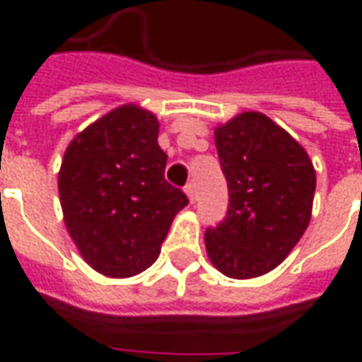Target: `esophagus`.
Here are the masks:
<instances>
[{
	"mask_svg": "<svg viewBox=\"0 0 362 362\" xmlns=\"http://www.w3.org/2000/svg\"><path fill=\"white\" fill-rule=\"evenodd\" d=\"M184 192H186V196H188L189 204H194V202H196V188H194V184H188V186L184 188Z\"/></svg>",
	"mask_w": 362,
	"mask_h": 362,
	"instance_id": "1",
	"label": "esophagus"
}]
</instances>
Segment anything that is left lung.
<instances>
[{
    "mask_svg": "<svg viewBox=\"0 0 362 362\" xmlns=\"http://www.w3.org/2000/svg\"><path fill=\"white\" fill-rule=\"evenodd\" d=\"M215 147L228 211L205 230V250L227 277H259L287 258L308 227L316 170L303 145L262 112L219 124Z\"/></svg>",
    "mask_w": 362,
    "mask_h": 362,
    "instance_id": "obj_1",
    "label": "left lung"
}]
</instances>
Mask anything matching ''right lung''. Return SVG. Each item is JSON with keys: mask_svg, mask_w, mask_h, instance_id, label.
Returning a JSON list of instances; mask_svg holds the SVG:
<instances>
[{"mask_svg": "<svg viewBox=\"0 0 362 362\" xmlns=\"http://www.w3.org/2000/svg\"><path fill=\"white\" fill-rule=\"evenodd\" d=\"M158 119L122 104L77 134L58 173L64 223L81 258L106 277L145 272L160 254L174 217L188 205L165 180Z\"/></svg>", "mask_w": 362, "mask_h": 362, "instance_id": "1", "label": "right lung"}]
</instances>
